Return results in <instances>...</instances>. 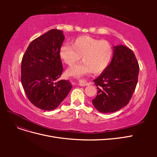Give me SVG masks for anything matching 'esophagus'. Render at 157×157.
<instances>
[{
    "instance_id": "1",
    "label": "esophagus",
    "mask_w": 157,
    "mask_h": 157,
    "mask_svg": "<svg viewBox=\"0 0 157 157\" xmlns=\"http://www.w3.org/2000/svg\"><path fill=\"white\" fill-rule=\"evenodd\" d=\"M78 84L80 85V86H87V85H88L89 83L88 82H86V80H79V82H78Z\"/></svg>"
}]
</instances>
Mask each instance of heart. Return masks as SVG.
<instances>
[{
  "label": "heart",
  "mask_w": 157,
  "mask_h": 157,
  "mask_svg": "<svg viewBox=\"0 0 157 157\" xmlns=\"http://www.w3.org/2000/svg\"><path fill=\"white\" fill-rule=\"evenodd\" d=\"M59 57L64 63L71 66L82 57V62L69 68V75L79 77L93 72L103 73L110 64L113 56V46L107 40L89 36H80L72 41V46L64 44L59 48Z\"/></svg>",
  "instance_id": "obj_1"
}]
</instances>
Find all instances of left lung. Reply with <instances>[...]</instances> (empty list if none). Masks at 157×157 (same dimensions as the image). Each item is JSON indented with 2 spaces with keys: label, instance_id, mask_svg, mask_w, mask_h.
I'll list each match as a JSON object with an SVG mask.
<instances>
[{
  "label": "left lung",
  "instance_id": "obj_1",
  "mask_svg": "<svg viewBox=\"0 0 157 157\" xmlns=\"http://www.w3.org/2000/svg\"><path fill=\"white\" fill-rule=\"evenodd\" d=\"M111 63L94 80L98 94L92 103L101 113H113L129 103L136 87L140 67L135 54L128 47H113Z\"/></svg>",
  "mask_w": 157,
  "mask_h": 157
}]
</instances>
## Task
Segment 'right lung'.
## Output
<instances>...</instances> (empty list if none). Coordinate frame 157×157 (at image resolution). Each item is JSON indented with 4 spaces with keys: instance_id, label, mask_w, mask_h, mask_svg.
<instances>
[{
    "instance_id": "right-lung-1",
    "label": "right lung",
    "mask_w": 157,
    "mask_h": 157,
    "mask_svg": "<svg viewBox=\"0 0 157 157\" xmlns=\"http://www.w3.org/2000/svg\"><path fill=\"white\" fill-rule=\"evenodd\" d=\"M64 39L62 31L51 29L33 40L23 56V88L31 103L42 110L58 107L72 88L69 80H58L63 70L59 52Z\"/></svg>"
}]
</instances>
